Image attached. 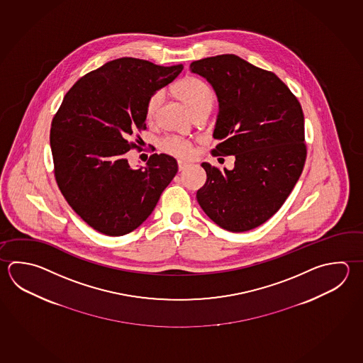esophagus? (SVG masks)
I'll use <instances>...</instances> for the list:
<instances>
[{
    "instance_id": "esophagus-1",
    "label": "esophagus",
    "mask_w": 363,
    "mask_h": 363,
    "mask_svg": "<svg viewBox=\"0 0 363 363\" xmlns=\"http://www.w3.org/2000/svg\"><path fill=\"white\" fill-rule=\"evenodd\" d=\"M190 163H185V162H178V169L179 171H186L189 167H190Z\"/></svg>"
}]
</instances>
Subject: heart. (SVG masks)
<instances>
[{"mask_svg": "<svg viewBox=\"0 0 363 363\" xmlns=\"http://www.w3.org/2000/svg\"><path fill=\"white\" fill-rule=\"evenodd\" d=\"M172 94L185 105L187 110L191 113L192 116L198 114H208L213 103L212 89L204 81L199 79L196 77H185L173 84ZM163 101L162 92H155L149 97L145 116L147 121H152L157 114ZM160 149L169 154L172 157L186 159L190 157L192 152V146L187 140L181 137L167 136L160 140Z\"/></svg>", "mask_w": 363, "mask_h": 363, "instance_id": "b5f03b06", "label": "heart"}]
</instances>
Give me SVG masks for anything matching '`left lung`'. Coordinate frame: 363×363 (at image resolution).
I'll return each instance as SVG.
<instances>
[{
  "label": "left lung",
  "instance_id": "left-lung-1",
  "mask_svg": "<svg viewBox=\"0 0 363 363\" xmlns=\"http://www.w3.org/2000/svg\"><path fill=\"white\" fill-rule=\"evenodd\" d=\"M218 99L213 155H233V169L203 163L196 198L214 223L231 233L263 225L301 177L307 149L301 104L279 77L233 54L191 62Z\"/></svg>",
  "mask_w": 363,
  "mask_h": 363
}]
</instances>
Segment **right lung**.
Masks as SVG:
<instances>
[{
  "label": "right lung",
  "instance_id": "right-lung-1",
  "mask_svg": "<svg viewBox=\"0 0 363 363\" xmlns=\"http://www.w3.org/2000/svg\"><path fill=\"white\" fill-rule=\"evenodd\" d=\"M182 69L121 57L83 76L64 97L50 133L56 182L96 231L122 236L136 230L176 176L177 160L167 154L136 169L124 154L136 146L128 141L133 130L146 128L149 97Z\"/></svg>",
  "mask_w": 363,
  "mask_h": 363
}]
</instances>
